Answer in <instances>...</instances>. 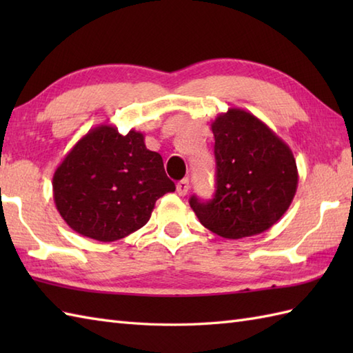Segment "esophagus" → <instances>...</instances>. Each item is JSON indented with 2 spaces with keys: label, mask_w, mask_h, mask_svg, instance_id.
<instances>
[{
  "label": "esophagus",
  "mask_w": 353,
  "mask_h": 353,
  "mask_svg": "<svg viewBox=\"0 0 353 353\" xmlns=\"http://www.w3.org/2000/svg\"><path fill=\"white\" fill-rule=\"evenodd\" d=\"M190 190V181L188 179H182V181H179L176 185V191L179 196H185L186 192Z\"/></svg>",
  "instance_id": "1"
}]
</instances>
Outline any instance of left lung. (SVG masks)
<instances>
[{
  "instance_id": "1",
  "label": "left lung",
  "mask_w": 353,
  "mask_h": 353,
  "mask_svg": "<svg viewBox=\"0 0 353 353\" xmlns=\"http://www.w3.org/2000/svg\"><path fill=\"white\" fill-rule=\"evenodd\" d=\"M215 194L190 199L199 221L214 234L239 239L262 234L281 220L296 196L299 172L291 148L244 109L216 117Z\"/></svg>"
}]
</instances>
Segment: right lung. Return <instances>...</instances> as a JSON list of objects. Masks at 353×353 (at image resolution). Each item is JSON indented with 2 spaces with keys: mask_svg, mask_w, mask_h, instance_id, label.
I'll return each instance as SVG.
<instances>
[{
  "mask_svg": "<svg viewBox=\"0 0 353 353\" xmlns=\"http://www.w3.org/2000/svg\"><path fill=\"white\" fill-rule=\"evenodd\" d=\"M172 191L162 156L145 147L144 134H121L110 124L79 139L52 176V197L65 223L101 243L141 229L156 200Z\"/></svg>",
  "mask_w": 353,
  "mask_h": 353,
  "instance_id": "1",
  "label": "right lung"
}]
</instances>
